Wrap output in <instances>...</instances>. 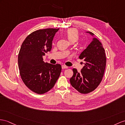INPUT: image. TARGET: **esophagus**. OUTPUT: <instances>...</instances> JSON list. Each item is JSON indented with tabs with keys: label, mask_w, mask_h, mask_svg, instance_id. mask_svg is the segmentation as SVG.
Wrapping results in <instances>:
<instances>
[{
	"label": "esophagus",
	"mask_w": 125,
	"mask_h": 125,
	"mask_svg": "<svg viewBox=\"0 0 125 125\" xmlns=\"http://www.w3.org/2000/svg\"><path fill=\"white\" fill-rule=\"evenodd\" d=\"M62 69H67V68H68V67L67 66H65V65H62Z\"/></svg>",
	"instance_id": "34e87169"
}]
</instances>
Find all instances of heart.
<instances>
[{
    "mask_svg": "<svg viewBox=\"0 0 125 125\" xmlns=\"http://www.w3.org/2000/svg\"><path fill=\"white\" fill-rule=\"evenodd\" d=\"M66 36L70 42H75L79 39V32L76 29H70L66 32Z\"/></svg>",
    "mask_w": 125,
    "mask_h": 125,
    "instance_id": "b5f03b06",
    "label": "heart"
}]
</instances>
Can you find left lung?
Here are the masks:
<instances>
[{
  "instance_id": "left-lung-1",
  "label": "left lung",
  "mask_w": 125,
  "mask_h": 125,
  "mask_svg": "<svg viewBox=\"0 0 125 125\" xmlns=\"http://www.w3.org/2000/svg\"><path fill=\"white\" fill-rule=\"evenodd\" d=\"M91 35L92 32H87ZM85 62L81 72L73 68V76L70 79L72 86L82 94H87L95 90L101 83L106 66L104 49L98 39L92 42L79 56Z\"/></svg>"
}]
</instances>
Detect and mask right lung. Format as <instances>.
<instances>
[{
	"label": "right lung",
	"mask_w": 125,
	"mask_h": 125,
	"mask_svg": "<svg viewBox=\"0 0 125 125\" xmlns=\"http://www.w3.org/2000/svg\"><path fill=\"white\" fill-rule=\"evenodd\" d=\"M59 29L36 30L27 36L21 47L18 56L21 77L35 93L42 94L52 89L60 75V64H50L43 60V56L51 51L52 40Z\"/></svg>",
	"instance_id": "obj_1"
}]
</instances>
